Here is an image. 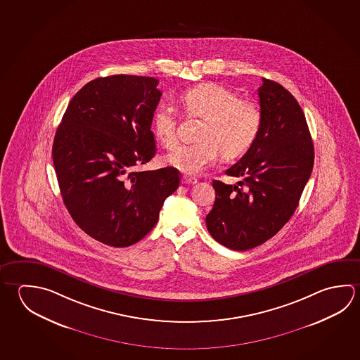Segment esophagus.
I'll return each instance as SVG.
<instances>
[{"mask_svg": "<svg viewBox=\"0 0 360 360\" xmlns=\"http://www.w3.org/2000/svg\"><path fill=\"white\" fill-rule=\"evenodd\" d=\"M183 184H195L197 183V179L195 177H189V176H183L182 177Z\"/></svg>", "mask_w": 360, "mask_h": 360, "instance_id": "1", "label": "esophagus"}]
</instances>
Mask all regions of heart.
<instances>
[{"instance_id":"1","label":"heart","mask_w":360,"mask_h":360,"mask_svg":"<svg viewBox=\"0 0 360 360\" xmlns=\"http://www.w3.org/2000/svg\"><path fill=\"white\" fill-rule=\"evenodd\" d=\"M188 117L202 120L195 138L198 141L178 146L165 157L168 165L181 172L197 174L222 154L236 158L258 138L263 114L258 103L239 98V94L216 82L200 83L179 96ZM157 138L167 148L177 143V116L168 106H160L153 116Z\"/></svg>"}]
</instances>
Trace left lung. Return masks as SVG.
Listing matches in <instances>:
<instances>
[{"label":"left lung","instance_id":"1","mask_svg":"<svg viewBox=\"0 0 360 360\" xmlns=\"http://www.w3.org/2000/svg\"><path fill=\"white\" fill-rule=\"evenodd\" d=\"M263 124L258 138L227 176L231 186L214 181V207L206 216L208 233L229 249L260 245L295 214L314 168V144L302 108L279 83L263 78L259 87Z\"/></svg>","mask_w":360,"mask_h":360}]
</instances>
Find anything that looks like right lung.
<instances>
[{"label":"right lung","instance_id":"obj_1","mask_svg":"<svg viewBox=\"0 0 360 360\" xmlns=\"http://www.w3.org/2000/svg\"><path fill=\"white\" fill-rule=\"evenodd\" d=\"M153 77H100L70 100L53 143L64 205L91 238L114 248L152 231L179 186L173 167L135 172L157 153L152 131L162 92Z\"/></svg>","mask_w":360,"mask_h":360}]
</instances>
